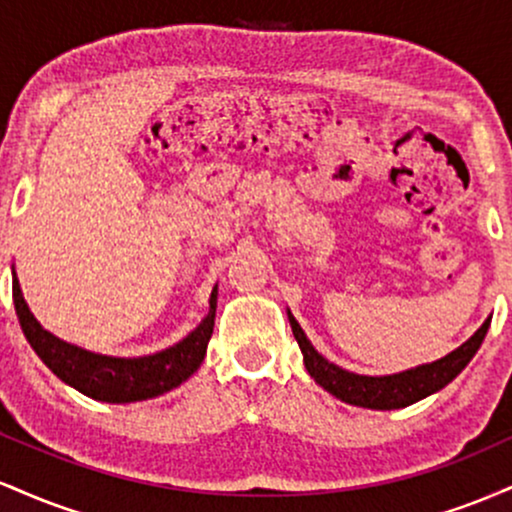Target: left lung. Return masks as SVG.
<instances>
[{"mask_svg": "<svg viewBox=\"0 0 512 512\" xmlns=\"http://www.w3.org/2000/svg\"><path fill=\"white\" fill-rule=\"evenodd\" d=\"M293 337H296L298 346H301L305 368L313 375L315 383L325 387L327 392L334 397H339L342 402L356 404V407L366 409H399L409 407V404L419 402L433 392L443 390L452 378L462 373V368L472 361L474 354L479 351L481 342H484L486 332H489L491 317L479 327L472 337L467 339L462 346H457L452 354L440 358L436 363H428V366H419L404 370L397 375H383V378H368V375H356L349 370L334 366V363L322 358L313 349V344L308 342L301 325L296 322V317L289 315Z\"/></svg>", "mask_w": 512, "mask_h": 512, "instance_id": "left-lung-1", "label": "left lung"}]
</instances>
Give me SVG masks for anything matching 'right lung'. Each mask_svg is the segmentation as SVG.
Masks as SVG:
<instances>
[{"instance_id": "1", "label": "right lung", "mask_w": 512, "mask_h": 512, "mask_svg": "<svg viewBox=\"0 0 512 512\" xmlns=\"http://www.w3.org/2000/svg\"><path fill=\"white\" fill-rule=\"evenodd\" d=\"M14 305L19 315L21 330L28 344L33 346L40 361L48 366L57 378L76 387L84 395L101 399V402H137V399L158 397L163 392L178 387L182 380L190 378L204 361L207 344L214 332L216 315V289L211 291L209 315L195 332L187 334L180 344L170 346L154 356L142 358H113L91 354L67 342L52 337L48 330L40 327L26 301H23L19 279L14 272Z\"/></svg>"}]
</instances>
